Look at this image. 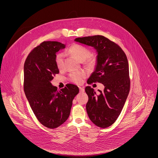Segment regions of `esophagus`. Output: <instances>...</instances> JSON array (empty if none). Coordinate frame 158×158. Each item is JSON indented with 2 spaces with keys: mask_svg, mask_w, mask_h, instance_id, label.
<instances>
[{
  "mask_svg": "<svg viewBox=\"0 0 158 158\" xmlns=\"http://www.w3.org/2000/svg\"><path fill=\"white\" fill-rule=\"evenodd\" d=\"M79 89L80 92H83L85 91V89H83V88H82V87H79Z\"/></svg>",
  "mask_w": 158,
  "mask_h": 158,
  "instance_id": "esophagus-1",
  "label": "esophagus"
}]
</instances>
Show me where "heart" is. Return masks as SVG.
I'll list each match as a JSON object with an SVG mask.
<instances>
[{
	"label": "heart",
	"instance_id": "obj_1",
	"mask_svg": "<svg viewBox=\"0 0 158 158\" xmlns=\"http://www.w3.org/2000/svg\"><path fill=\"white\" fill-rule=\"evenodd\" d=\"M68 53L81 62L83 61L87 64H92L95 62L94 58L89 56L90 50L85 46L79 44H73L68 49ZM63 60L64 55L63 53H59L56 55L55 62L57 68L59 69H61L63 68ZM85 76V73L82 72L73 73L70 75V79L73 82L80 84L82 82Z\"/></svg>",
	"mask_w": 158,
	"mask_h": 158
}]
</instances>
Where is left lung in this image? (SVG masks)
Wrapping results in <instances>:
<instances>
[{
    "mask_svg": "<svg viewBox=\"0 0 158 158\" xmlns=\"http://www.w3.org/2000/svg\"><path fill=\"white\" fill-rule=\"evenodd\" d=\"M75 41L94 47L97 53L95 70L87 83H101L104 89L98 90L97 95L90 86L85 88L88 96L86 109L94 124L108 127L120 115L130 91L127 56L119 45L102 35L77 38Z\"/></svg>",
    "mask_w": 158,
    "mask_h": 158,
    "instance_id": "left-lung-1",
    "label": "left lung"
}]
</instances>
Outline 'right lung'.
Wrapping results in <instances>:
<instances>
[{
  "instance_id": "right-lung-1",
  "label": "right lung",
  "mask_w": 158,
  "mask_h": 158,
  "mask_svg": "<svg viewBox=\"0 0 158 158\" xmlns=\"http://www.w3.org/2000/svg\"><path fill=\"white\" fill-rule=\"evenodd\" d=\"M66 45L44 41L31 52L24 63V92L38 120L49 128L58 127L68 120L72 101L79 88L68 84L58 90L52 85L53 76L59 73L55 58Z\"/></svg>"
}]
</instances>
